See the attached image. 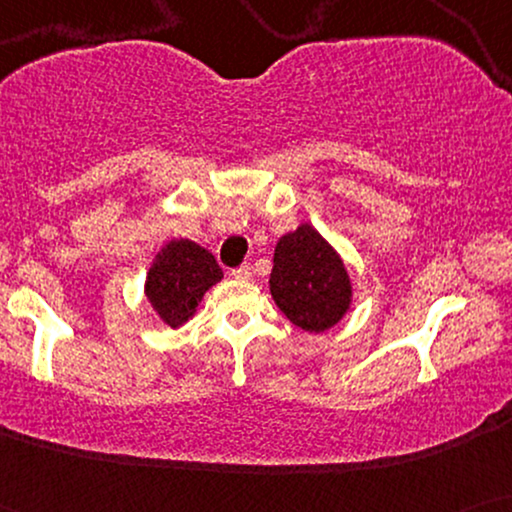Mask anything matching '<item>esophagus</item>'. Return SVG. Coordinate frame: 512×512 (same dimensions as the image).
I'll return each instance as SVG.
<instances>
[{
    "instance_id": "obj_1",
    "label": "esophagus",
    "mask_w": 512,
    "mask_h": 512,
    "mask_svg": "<svg viewBox=\"0 0 512 512\" xmlns=\"http://www.w3.org/2000/svg\"><path fill=\"white\" fill-rule=\"evenodd\" d=\"M230 275H233L235 279H249L251 275H254V270H251V265H240V268H235Z\"/></svg>"
}]
</instances>
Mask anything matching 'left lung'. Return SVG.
<instances>
[{
	"label": "left lung",
	"mask_w": 512,
	"mask_h": 512,
	"mask_svg": "<svg viewBox=\"0 0 512 512\" xmlns=\"http://www.w3.org/2000/svg\"><path fill=\"white\" fill-rule=\"evenodd\" d=\"M270 293L298 328L321 333L347 312L352 284L331 244L303 223L277 242Z\"/></svg>",
	"instance_id": "obj_1"
}]
</instances>
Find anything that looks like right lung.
I'll return each instance as SVG.
<instances>
[{"instance_id": "1", "label": "right lung", "mask_w": 512, "mask_h": 512, "mask_svg": "<svg viewBox=\"0 0 512 512\" xmlns=\"http://www.w3.org/2000/svg\"><path fill=\"white\" fill-rule=\"evenodd\" d=\"M223 277L216 258L191 240H172L153 258L146 296L160 319L172 328L193 317L209 286Z\"/></svg>"}]
</instances>
